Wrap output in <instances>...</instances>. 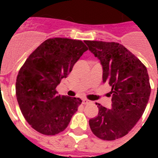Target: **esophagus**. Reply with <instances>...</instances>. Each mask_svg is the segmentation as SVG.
Here are the masks:
<instances>
[{
	"label": "esophagus",
	"instance_id": "obj_1",
	"mask_svg": "<svg viewBox=\"0 0 158 158\" xmlns=\"http://www.w3.org/2000/svg\"><path fill=\"white\" fill-rule=\"evenodd\" d=\"M89 102H90V101H89L88 99H83V100H82V103L83 104H88L89 103Z\"/></svg>",
	"mask_w": 158,
	"mask_h": 158
}]
</instances>
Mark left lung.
Listing matches in <instances>:
<instances>
[{"label":"left lung","instance_id":"1","mask_svg":"<svg viewBox=\"0 0 158 158\" xmlns=\"http://www.w3.org/2000/svg\"><path fill=\"white\" fill-rule=\"evenodd\" d=\"M89 51L102 65V82L111 87L112 104L99 103L98 114L89 120L92 132L103 140L125 136L143 115L151 94L147 68L120 43L85 41Z\"/></svg>","mask_w":158,"mask_h":158}]
</instances>
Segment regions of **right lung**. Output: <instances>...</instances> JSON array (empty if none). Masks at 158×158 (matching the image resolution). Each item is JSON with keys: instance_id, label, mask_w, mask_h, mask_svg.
<instances>
[{"instance_id": "obj_1", "label": "right lung", "mask_w": 158, "mask_h": 158, "mask_svg": "<svg viewBox=\"0 0 158 158\" xmlns=\"http://www.w3.org/2000/svg\"><path fill=\"white\" fill-rule=\"evenodd\" d=\"M87 50L80 40L49 38L31 53L20 68L16 98L23 117L36 131L55 135L66 129L82 100L58 95L56 89Z\"/></svg>"}]
</instances>
